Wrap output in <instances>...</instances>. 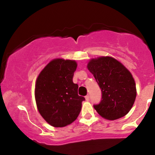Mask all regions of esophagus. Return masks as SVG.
Instances as JSON below:
<instances>
[{"label": "esophagus", "mask_w": 155, "mask_h": 155, "mask_svg": "<svg viewBox=\"0 0 155 155\" xmlns=\"http://www.w3.org/2000/svg\"><path fill=\"white\" fill-rule=\"evenodd\" d=\"M85 99H86V101H89V100H90V96H89V95L85 96Z\"/></svg>", "instance_id": "1"}]
</instances>
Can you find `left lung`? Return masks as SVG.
I'll return each instance as SVG.
<instances>
[{
	"label": "left lung",
	"instance_id": "obj_1",
	"mask_svg": "<svg viewBox=\"0 0 155 155\" xmlns=\"http://www.w3.org/2000/svg\"><path fill=\"white\" fill-rule=\"evenodd\" d=\"M87 68L102 92L101 102L93 106L97 113L109 120L125 116L136 97V83L130 72L111 57L92 59Z\"/></svg>",
	"mask_w": 155,
	"mask_h": 155
}]
</instances>
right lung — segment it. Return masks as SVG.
<instances>
[{"label": "right lung", "instance_id": "obj_1", "mask_svg": "<svg viewBox=\"0 0 155 155\" xmlns=\"http://www.w3.org/2000/svg\"><path fill=\"white\" fill-rule=\"evenodd\" d=\"M75 60L54 59L40 73L35 82V97L42 117L55 127L71 124L79 116L85 98L78 95L73 77Z\"/></svg>", "mask_w": 155, "mask_h": 155}]
</instances>
